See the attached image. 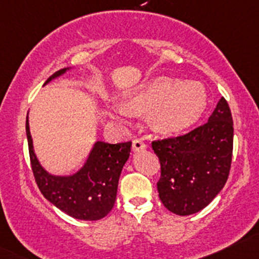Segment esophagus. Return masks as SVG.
I'll return each instance as SVG.
<instances>
[{
    "label": "esophagus",
    "mask_w": 259,
    "mask_h": 259,
    "mask_svg": "<svg viewBox=\"0 0 259 259\" xmlns=\"http://www.w3.org/2000/svg\"><path fill=\"white\" fill-rule=\"evenodd\" d=\"M145 147H146V145H145V143L141 139H135V140H133V151H143V150H145Z\"/></svg>",
    "instance_id": "1"
}]
</instances>
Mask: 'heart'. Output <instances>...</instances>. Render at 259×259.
<instances>
[{"instance_id": "1", "label": "heart", "mask_w": 259, "mask_h": 259, "mask_svg": "<svg viewBox=\"0 0 259 259\" xmlns=\"http://www.w3.org/2000/svg\"><path fill=\"white\" fill-rule=\"evenodd\" d=\"M206 102L203 84L167 76L150 79L124 97L127 112L151 113L152 126L163 134H178L189 129L203 115ZM114 112L123 114L120 109Z\"/></svg>"}]
</instances>
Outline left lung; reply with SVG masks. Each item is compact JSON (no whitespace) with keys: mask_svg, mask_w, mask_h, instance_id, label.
Listing matches in <instances>:
<instances>
[{"mask_svg":"<svg viewBox=\"0 0 259 259\" xmlns=\"http://www.w3.org/2000/svg\"><path fill=\"white\" fill-rule=\"evenodd\" d=\"M151 145L160 162L162 204L182 217L200 211L224 188L231 168L234 123L226 99L221 97L205 124Z\"/></svg>","mask_w":259,"mask_h":259,"instance_id":"8db88e82","label":"left lung"}]
</instances>
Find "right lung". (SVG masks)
<instances>
[{
	"instance_id": "obj_1",
	"label": "right lung",
	"mask_w": 259,
	"mask_h": 259,
	"mask_svg": "<svg viewBox=\"0 0 259 259\" xmlns=\"http://www.w3.org/2000/svg\"><path fill=\"white\" fill-rule=\"evenodd\" d=\"M65 71L66 69L56 71L45 83L62 75ZM25 132L30 166L41 194L56 208L75 219L95 221L107 217L114 206L119 177L129 158L132 141L119 144L97 141L83 168L73 176L58 177L49 175L36 160L28 118Z\"/></svg>"
}]
</instances>
